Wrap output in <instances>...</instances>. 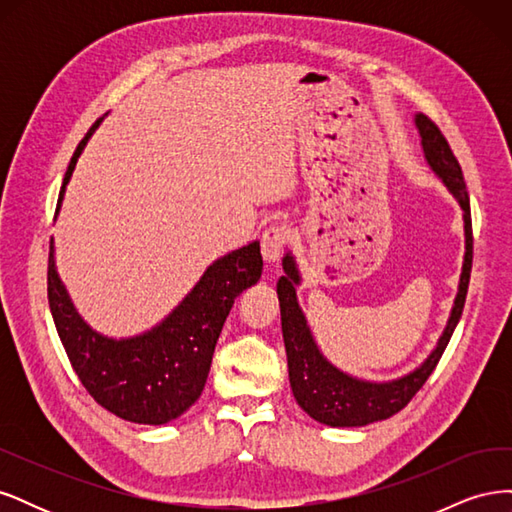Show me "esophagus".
Listing matches in <instances>:
<instances>
[{
    "mask_svg": "<svg viewBox=\"0 0 512 512\" xmlns=\"http://www.w3.org/2000/svg\"><path fill=\"white\" fill-rule=\"evenodd\" d=\"M286 237H288V232L284 226H271L262 232L260 254H262V260L267 262V267L280 262V258L284 254V247H286Z\"/></svg>",
    "mask_w": 512,
    "mask_h": 512,
    "instance_id": "1",
    "label": "esophagus"
}]
</instances>
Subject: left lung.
I'll use <instances>...</instances> for the list:
<instances>
[{
	"instance_id": "left-lung-1",
	"label": "left lung",
	"mask_w": 512,
	"mask_h": 512,
	"mask_svg": "<svg viewBox=\"0 0 512 512\" xmlns=\"http://www.w3.org/2000/svg\"><path fill=\"white\" fill-rule=\"evenodd\" d=\"M414 128L418 132V138H421V149L427 166L444 183L448 194L457 200V205L463 211L466 252H463V265L451 314H448L444 331L438 337L436 346L427 354V359H423V363L408 371V374L391 380H367L352 376L348 371L333 365L322 354L314 331L309 327L299 305L297 288L303 280L297 258H294L290 250H286L282 258L284 275L277 280V299H280L282 312V333L288 356L290 389L297 404L322 425L365 427L404 410L442 359L461 318L463 303H466L472 269V218L466 181H463L461 166L453 156L451 147H448L446 138L436 128V123L427 119L423 113H416Z\"/></svg>"
}]
</instances>
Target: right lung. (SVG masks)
Here are the masks:
<instances>
[{
    "mask_svg": "<svg viewBox=\"0 0 512 512\" xmlns=\"http://www.w3.org/2000/svg\"><path fill=\"white\" fill-rule=\"evenodd\" d=\"M100 126L102 119L91 126L74 151L59 192L57 215L76 162ZM260 275V241H252L213 260L173 312L151 329L130 337H111L91 327L72 303L55 265L51 239L49 305L61 344L89 395L123 421L166 425L203 393L230 307Z\"/></svg>",
    "mask_w": 512,
    "mask_h": 512,
    "instance_id": "obj_1",
    "label": "right lung"
}]
</instances>
